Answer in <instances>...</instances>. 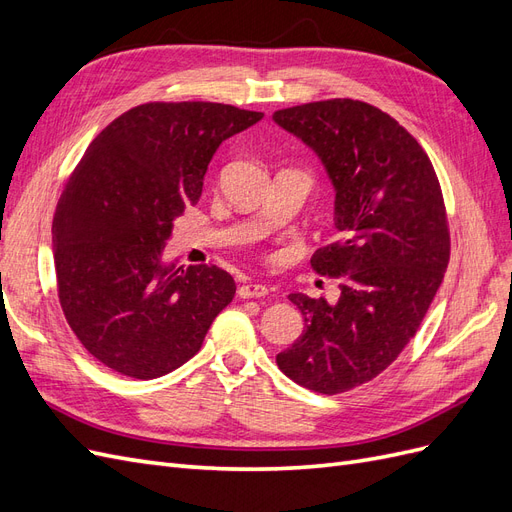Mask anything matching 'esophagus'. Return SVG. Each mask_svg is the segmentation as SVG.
Returning a JSON list of instances; mask_svg holds the SVG:
<instances>
[{
    "instance_id": "1",
    "label": "esophagus",
    "mask_w": 512,
    "mask_h": 512,
    "mask_svg": "<svg viewBox=\"0 0 512 512\" xmlns=\"http://www.w3.org/2000/svg\"><path fill=\"white\" fill-rule=\"evenodd\" d=\"M269 294V290H267V286H262V284H243V286H239V297L241 299H262V297H267Z\"/></svg>"
}]
</instances>
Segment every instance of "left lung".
<instances>
[{"label": "left lung", "instance_id": "8db88e82", "mask_svg": "<svg viewBox=\"0 0 512 512\" xmlns=\"http://www.w3.org/2000/svg\"><path fill=\"white\" fill-rule=\"evenodd\" d=\"M273 119L327 168L342 235L312 256L339 280V301L290 294L305 331L275 361L309 391L346 393L397 359L436 297L451 258L442 188L416 138L367 102H309Z\"/></svg>", "mask_w": 512, "mask_h": 512}]
</instances>
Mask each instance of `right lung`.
I'll return each instance as SVG.
<instances>
[{
  "mask_svg": "<svg viewBox=\"0 0 512 512\" xmlns=\"http://www.w3.org/2000/svg\"><path fill=\"white\" fill-rule=\"evenodd\" d=\"M262 119L218 102H147L91 141L53 218L57 294L83 348L136 380L181 367L237 292L215 265H164L215 149Z\"/></svg>",
  "mask_w": 512,
  "mask_h": 512,
  "instance_id": "1",
  "label": "right lung"
}]
</instances>
